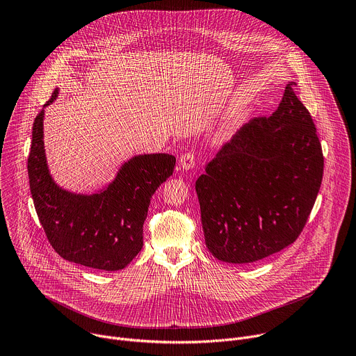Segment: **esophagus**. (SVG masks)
<instances>
[{
    "mask_svg": "<svg viewBox=\"0 0 356 356\" xmlns=\"http://www.w3.org/2000/svg\"><path fill=\"white\" fill-rule=\"evenodd\" d=\"M195 162H197L195 155L191 154V152H187V154L181 155V158H180V161H179L180 168H181L183 170H186V172L191 170V169L195 166Z\"/></svg>",
    "mask_w": 356,
    "mask_h": 356,
    "instance_id": "1",
    "label": "esophagus"
}]
</instances>
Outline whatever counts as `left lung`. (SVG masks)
Returning a JSON list of instances; mask_svg holds the SVG:
<instances>
[{
    "mask_svg": "<svg viewBox=\"0 0 356 356\" xmlns=\"http://www.w3.org/2000/svg\"><path fill=\"white\" fill-rule=\"evenodd\" d=\"M294 86L269 118L243 125L195 181L206 245L218 261L242 265L280 252L313 210L324 158Z\"/></svg>",
    "mask_w": 356,
    "mask_h": 356,
    "instance_id": "obj_1",
    "label": "left lung"
}]
</instances>
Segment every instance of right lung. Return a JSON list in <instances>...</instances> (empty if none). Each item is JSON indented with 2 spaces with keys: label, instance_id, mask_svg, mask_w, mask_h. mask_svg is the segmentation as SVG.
I'll return each instance as SVG.
<instances>
[{
  "label": "right lung",
  "instance_id": "obj_1",
  "mask_svg": "<svg viewBox=\"0 0 356 356\" xmlns=\"http://www.w3.org/2000/svg\"><path fill=\"white\" fill-rule=\"evenodd\" d=\"M56 88L44 107L58 98ZM44 107L32 128L28 158L29 187L44 234L59 255L87 268L115 272L127 268L143 246V222L150 198L175 170L169 154H143L125 161L113 181L94 193H77L56 183L49 170Z\"/></svg>",
  "mask_w": 356,
  "mask_h": 356
}]
</instances>
